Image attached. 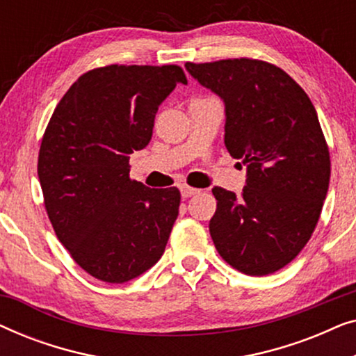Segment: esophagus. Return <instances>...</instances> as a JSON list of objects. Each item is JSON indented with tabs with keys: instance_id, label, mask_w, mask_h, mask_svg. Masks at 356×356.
Returning <instances> with one entry per match:
<instances>
[{
	"instance_id": "1",
	"label": "esophagus",
	"mask_w": 356,
	"mask_h": 356,
	"mask_svg": "<svg viewBox=\"0 0 356 356\" xmlns=\"http://www.w3.org/2000/svg\"><path fill=\"white\" fill-rule=\"evenodd\" d=\"M179 191H181L183 197H191V196H194V194L201 193V189H196V188L188 186V184H183V186L179 188Z\"/></svg>"
}]
</instances>
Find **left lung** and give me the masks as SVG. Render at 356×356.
Here are the masks:
<instances>
[{
  "label": "left lung",
  "mask_w": 356,
  "mask_h": 356,
  "mask_svg": "<svg viewBox=\"0 0 356 356\" xmlns=\"http://www.w3.org/2000/svg\"><path fill=\"white\" fill-rule=\"evenodd\" d=\"M225 105V147L246 165L241 196L213 188L209 232L218 254L248 275L282 269L303 250L329 189V149L306 92L269 63H186Z\"/></svg>",
  "instance_id": "obj_1"
}]
</instances>
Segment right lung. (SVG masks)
I'll return each mask as SVG.
<instances>
[{
    "label": "right lung",
    "instance_id": "right-lung-1",
    "mask_svg": "<svg viewBox=\"0 0 356 356\" xmlns=\"http://www.w3.org/2000/svg\"><path fill=\"white\" fill-rule=\"evenodd\" d=\"M179 66H118L86 72L53 111L38 154V179L55 233L95 279L124 284L160 257L178 217L177 188L129 179V155L152 139L159 106Z\"/></svg>",
    "mask_w": 356,
    "mask_h": 356
}]
</instances>
